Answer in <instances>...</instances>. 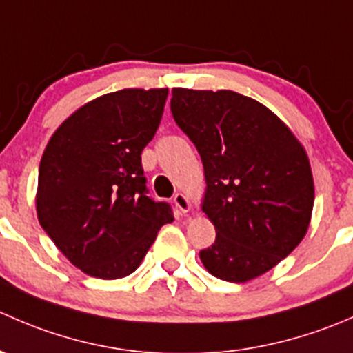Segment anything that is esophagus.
<instances>
[{"label":"esophagus","instance_id":"obj_1","mask_svg":"<svg viewBox=\"0 0 353 353\" xmlns=\"http://www.w3.org/2000/svg\"><path fill=\"white\" fill-rule=\"evenodd\" d=\"M174 205L179 208V212L188 213L191 210V199H190V196H186L184 193H177L176 196H174Z\"/></svg>","mask_w":353,"mask_h":353}]
</instances>
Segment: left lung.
Instances as JSON below:
<instances>
[{
    "mask_svg": "<svg viewBox=\"0 0 353 353\" xmlns=\"http://www.w3.org/2000/svg\"><path fill=\"white\" fill-rule=\"evenodd\" d=\"M170 110L205 170L203 213L215 225L203 266L244 283L287 258L304 239L314 205L305 148L266 105L232 90L172 88Z\"/></svg>",
    "mask_w": 353,
    "mask_h": 353,
    "instance_id": "8db88e82",
    "label": "left lung"
}]
</instances>
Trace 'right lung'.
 <instances>
[{
  "label": "right lung",
  "instance_id": "add662e5",
  "mask_svg": "<svg viewBox=\"0 0 353 353\" xmlns=\"http://www.w3.org/2000/svg\"><path fill=\"white\" fill-rule=\"evenodd\" d=\"M169 88H124L74 110L49 140L35 194L37 219L77 268L102 280L131 275L163 223L167 203L147 196L141 152Z\"/></svg>",
  "mask_w": 353,
  "mask_h": 353
}]
</instances>
